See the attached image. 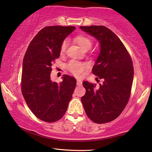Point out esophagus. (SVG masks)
Wrapping results in <instances>:
<instances>
[{"instance_id": "obj_1", "label": "esophagus", "mask_w": 152, "mask_h": 152, "mask_svg": "<svg viewBox=\"0 0 152 152\" xmlns=\"http://www.w3.org/2000/svg\"><path fill=\"white\" fill-rule=\"evenodd\" d=\"M83 84V81L80 79H77V85L78 86H80Z\"/></svg>"}]
</instances>
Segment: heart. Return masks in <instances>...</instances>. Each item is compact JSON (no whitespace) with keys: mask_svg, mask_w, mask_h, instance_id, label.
<instances>
[{"mask_svg":"<svg viewBox=\"0 0 152 152\" xmlns=\"http://www.w3.org/2000/svg\"><path fill=\"white\" fill-rule=\"evenodd\" d=\"M76 42L80 45V47L84 50H88L92 47L93 42L88 37L84 35H78L75 38ZM67 45V40H65L61 43V47H60V53L61 54H64L66 50ZM88 67V64L85 62H81L75 61V60H71L67 65V68L68 70L72 72L74 75L76 76H80L83 74L85 69Z\"/></svg>","mask_w":152,"mask_h":152,"instance_id":"b5f03b06","label":"heart"}]
</instances>
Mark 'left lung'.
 I'll use <instances>...</instances> for the list:
<instances>
[{"label": "left lung", "mask_w": 152, "mask_h": 152, "mask_svg": "<svg viewBox=\"0 0 152 152\" xmlns=\"http://www.w3.org/2000/svg\"><path fill=\"white\" fill-rule=\"evenodd\" d=\"M97 39L100 53L92 72L103 83L83 82L86 93L81 97L87 116L98 124L107 123L120 115L129 102L134 76L131 57L123 43L105 26H80Z\"/></svg>", "instance_id": "8db88e82"}]
</instances>
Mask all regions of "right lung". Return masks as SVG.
Here are the masks:
<instances>
[{
	"mask_svg": "<svg viewBox=\"0 0 152 152\" xmlns=\"http://www.w3.org/2000/svg\"><path fill=\"white\" fill-rule=\"evenodd\" d=\"M74 26H48L35 36L24 55L21 92L38 118L56 122L66 113L76 85V79L64 75L59 84L50 80L52 64L59 58L60 47Z\"/></svg>",
	"mask_w": 152,
	"mask_h": 152,
	"instance_id": "1",
	"label": "right lung"
}]
</instances>
